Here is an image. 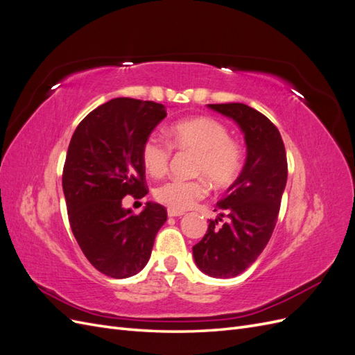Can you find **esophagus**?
I'll return each instance as SVG.
<instances>
[{
    "instance_id": "1",
    "label": "esophagus",
    "mask_w": 355,
    "mask_h": 355,
    "mask_svg": "<svg viewBox=\"0 0 355 355\" xmlns=\"http://www.w3.org/2000/svg\"><path fill=\"white\" fill-rule=\"evenodd\" d=\"M167 214L170 218H182L184 216V211H178V210H167Z\"/></svg>"
}]
</instances>
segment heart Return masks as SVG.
<instances>
[{"label":"heart","mask_w":355,"mask_h":355,"mask_svg":"<svg viewBox=\"0 0 355 355\" xmlns=\"http://www.w3.org/2000/svg\"><path fill=\"white\" fill-rule=\"evenodd\" d=\"M168 142L149 135L141 146L142 166L154 178L166 175L171 158V146L179 151L194 153L192 175L196 179H171L154 191L158 202L171 210L184 211L207 196L209 187L227 189L241 175L244 153L241 145L231 139L227 125L210 116H192L170 127ZM205 178L202 180V178Z\"/></svg>","instance_id":"obj_1"}]
</instances>
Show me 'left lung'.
Listing matches in <instances>:
<instances>
[{
  "mask_svg": "<svg viewBox=\"0 0 355 355\" xmlns=\"http://www.w3.org/2000/svg\"><path fill=\"white\" fill-rule=\"evenodd\" d=\"M209 108L240 125L247 158L240 178L227 191L200 243L192 247L200 270L232 278L244 272L270 241L287 182V157L278 128L244 103H213Z\"/></svg>",
  "mask_w": 355,
  "mask_h": 355,
  "instance_id": "obj_1",
  "label": "left lung"
}]
</instances>
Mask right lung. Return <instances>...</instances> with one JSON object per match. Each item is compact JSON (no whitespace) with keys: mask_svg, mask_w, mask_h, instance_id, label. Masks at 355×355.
Instances as JSON below:
<instances>
[{"mask_svg":"<svg viewBox=\"0 0 355 355\" xmlns=\"http://www.w3.org/2000/svg\"><path fill=\"white\" fill-rule=\"evenodd\" d=\"M167 115L153 101L116 98L93 110L75 128L62 173L73 237L102 274L127 278L144 270L167 210L157 202L135 214L125 196L148 194L141 146Z\"/></svg>","mask_w":355,"mask_h":355,"instance_id":"1","label":"right lung"}]
</instances>
